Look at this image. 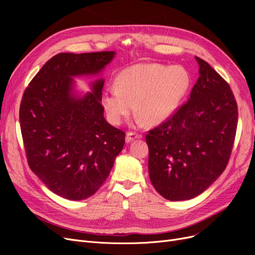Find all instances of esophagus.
<instances>
[{
    "label": "esophagus",
    "instance_id": "esophagus-1",
    "mask_svg": "<svg viewBox=\"0 0 255 255\" xmlns=\"http://www.w3.org/2000/svg\"><path fill=\"white\" fill-rule=\"evenodd\" d=\"M142 136L140 134H137V133H134V132H128L126 136V141L128 143L130 141H133L135 139H140Z\"/></svg>",
    "mask_w": 255,
    "mask_h": 255
}]
</instances>
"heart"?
<instances>
[{
  "mask_svg": "<svg viewBox=\"0 0 255 255\" xmlns=\"http://www.w3.org/2000/svg\"><path fill=\"white\" fill-rule=\"evenodd\" d=\"M191 86L186 68L141 63L119 72L116 85H109L101 104L109 120L120 125L135 110L144 123L158 126L177 111Z\"/></svg>",
  "mask_w": 255,
  "mask_h": 255,
  "instance_id": "1",
  "label": "heart"
}]
</instances>
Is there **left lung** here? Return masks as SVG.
Returning <instances> with one entry per match:
<instances>
[{"mask_svg":"<svg viewBox=\"0 0 255 255\" xmlns=\"http://www.w3.org/2000/svg\"><path fill=\"white\" fill-rule=\"evenodd\" d=\"M196 60L200 76L189 100L145 136L151 183L170 201L195 198L218 179L236 134L237 104L229 84L206 61Z\"/></svg>","mask_w":255,"mask_h":255,"instance_id":"obj_1","label":"left lung"}]
</instances>
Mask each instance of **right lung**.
Returning <instances> with one entry per match:
<instances>
[{
  "label": "right lung",
  "instance_id": "1",
  "mask_svg": "<svg viewBox=\"0 0 255 255\" xmlns=\"http://www.w3.org/2000/svg\"><path fill=\"white\" fill-rule=\"evenodd\" d=\"M116 52L59 53L25 89L20 127L29 168L54 194L72 201L102 186L125 145L126 133L104 118V80L76 90L74 78L99 76Z\"/></svg>",
  "mask_w": 255,
  "mask_h": 255
}]
</instances>
